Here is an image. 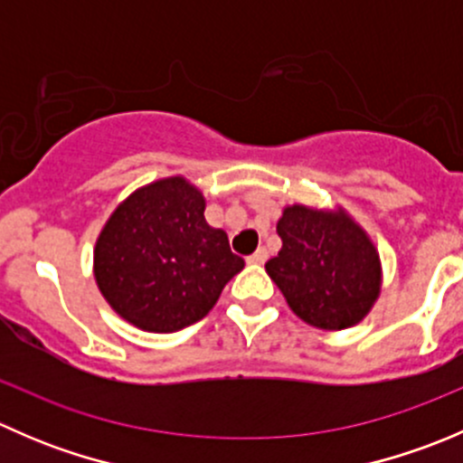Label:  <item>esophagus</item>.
<instances>
[{
    "mask_svg": "<svg viewBox=\"0 0 463 463\" xmlns=\"http://www.w3.org/2000/svg\"><path fill=\"white\" fill-rule=\"evenodd\" d=\"M266 258H269V250H266L264 246H260V249L255 250V253L249 258V264L261 266V264H264V261H266Z\"/></svg>",
    "mask_w": 463,
    "mask_h": 463,
    "instance_id": "esophagus-1",
    "label": "esophagus"
}]
</instances>
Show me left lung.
<instances>
[{"mask_svg": "<svg viewBox=\"0 0 463 463\" xmlns=\"http://www.w3.org/2000/svg\"><path fill=\"white\" fill-rule=\"evenodd\" d=\"M278 232L282 249L266 261V273L298 318L325 331L367 318L381 296L383 264L374 240L349 210L284 205Z\"/></svg>", "mask_w": 463, "mask_h": 463, "instance_id": "1", "label": "left lung"}]
</instances>
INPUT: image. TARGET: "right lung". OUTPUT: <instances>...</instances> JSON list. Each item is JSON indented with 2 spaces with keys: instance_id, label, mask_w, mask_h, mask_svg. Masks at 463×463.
<instances>
[{
  "instance_id": "add662e5",
  "label": "right lung",
  "mask_w": 463,
  "mask_h": 463,
  "mask_svg": "<svg viewBox=\"0 0 463 463\" xmlns=\"http://www.w3.org/2000/svg\"><path fill=\"white\" fill-rule=\"evenodd\" d=\"M203 210V193L184 175L145 184L116 205L96 237L93 279L125 322L149 334L184 329L244 269Z\"/></svg>"
}]
</instances>
